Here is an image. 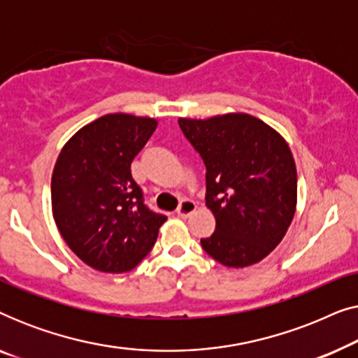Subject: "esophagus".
Listing matches in <instances>:
<instances>
[{
  "instance_id": "34e87169",
  "label": "esophagus",
  "mask_w": 358,
  "mask_h": 358,
  "mask_svg": "<svg viewBox=\"0 0 358 358\" xmlns=\"http://www.w3.org/2000/svg\"><path fill=\"white\" fill-rule=\"evenodd\" d=\"M195 210H197V203L194 202V200H189V199H184L182 202L179 203L178 207V215L180 218H187L192 215Z\"/></svg>"
}]
</instances>
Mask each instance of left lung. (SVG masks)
<instances>
[{
  "instance_id": "obj_1",
  "label": "left lung",
  "mask_w": 358,
  "mask_h": 358,
  "mask_svg": "<svg viewBox=\"0 0 358 358\" xmlns=\"http://www.w3.org/2000/svg\"><path fill=\"white\" fill-rule=\"evenodd\" d=\"M207 168L205 203L215 231L203 251L227 267H248L285 236L296 208V166L288 143L249 114L179 119Z\"/></svg>"
}]
</instances>
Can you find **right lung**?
Returning a JSON list of instances; mask_svg holds the SVG:
<instances>
[{
    "label": "right lung",
    "mask_w": 358,
    "mask_h": 358,
    "mask_svg": "<svg viewBox=\"0 0 358 358\" xmlns=\"http://www.w3.org/2000/svg\"><path fill=\"white\" fill-rule=\"evenodd\" d=\"M150 117L107 114L78 130L52 174V212L68 248L101 272H129L166 220L143 203L130 164L156 130Z\"/></svg>",
    "instance_id": "add662e5"
}]
</instances>
